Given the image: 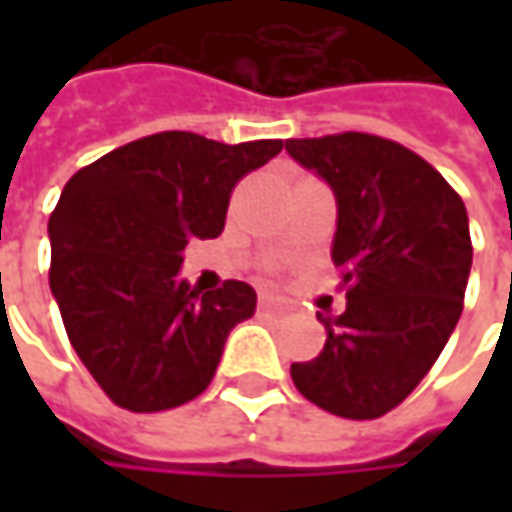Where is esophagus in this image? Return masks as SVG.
<instances>
[{"mask_svg": "<svg viewBox=\"0 0 512 512\" xmlns=\"http://www.w3.org/2000/svg\"><path fill=\"white\" fill-rule=\"evenodd\" d=\"M259 305L265 307V310H287L285 302L276 299V296H270V293H262V296H259Z\"/></svg>", "mask_w": 512, "mask_h": 512, "instance_id": "obj_1", "label": "esophagus"}]
</instances>
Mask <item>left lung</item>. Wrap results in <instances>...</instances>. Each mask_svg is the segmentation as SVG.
I'll return each instance as SVG.
<instances>
[{"mask_svg":"<svg viewBox=\"0 0 512 512\" xmlns=\"http://www.w3.org/2000/svg\"><path fill=\"white\" fill-rule=\"evenodd\" d=\"M285 150L336 196L330 259L347 287L342 316H319L325 350L290 376L333 416L379 419L427 376L462 316L467 210L439 170L390 139L339 133Z\"/></svg>","mask_w":512,"mask_h":512,"instance_id":"obj_1","label":"left lung"}]
</instances>
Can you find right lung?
I'll return each instance as SVG.
<instances>
[{
	"label": "right lung",
	"instance_id": "obj_1",
	"mask_svg": "<svg viewBox=\"0 0 512 512\" xmlns=\"http://www.w3.org/2000/svg\"><path fill=\"white\" fill-rule=\"evenodd\" d=\"M282 139L242 145L187 130L136 139L70 176L50 213V293L73 350L113 402L156 413L196 399L256 290L213 293L179 276L193 239L225 230L233 185Z\"/></svg>",
	"mask_w": 512,
	"mask_h": 512
}]
</instances>
